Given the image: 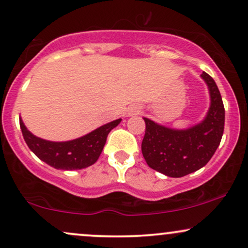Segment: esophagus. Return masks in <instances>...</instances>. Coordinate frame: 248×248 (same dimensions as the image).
I'll use <instances>...</instances> for the list:
<instances>
[{
    "mask_svg": "<svg viewBox=\"0 0 248 248\" xmlns=\"http://www.w3.org/2000/svg\"><path fill=\"white\" fill-rule=\"evenodd\" d=\"M139 112H140V109H139L138 107H133V108H131V109H129V111H127V115L129 116L138 115Z\"/></svg>",
    "mask_w": 248,
    "mask_h": 248,
    "instance_id": "obj_1",
    "label": "esophagus"
}]
</instances>
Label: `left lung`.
Returning <instances> with one entry per match:
<instances>
[{
  "label": "left lung",
  "instance_id": "left-lung-1",
  "mask_svg": "<svg viewBox=\"0 0 248 248\" xmlns=\"http://www.w3.org/2000/svg\"><path fill=\"white\" fill-rule=\"evenodd\" d=\"M210 93V108L205 118L188 129H172L145 118L141 152L147 165L168 177L180 178L202 169L220 144L225 124L221 94L212 77L200 75Z\"/></svg>",
  "mask_w": 248,
  "mask_h": 248
}]
</instances>
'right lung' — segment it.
<instances>
[{
  "instance_id": "add662e5",
  "label": "right lung",
  "mask_w": 248,
  "mask_h": 248,
  "mask_svg": "<svg viewBox=\"0 0 248 248\" xmlns=\"http://www.w3.org/2000/svg\"><path fill=\"white\" fill-rule=\"evenodd\" d=\"M122 119L102 125L88 135L68 141H51L32 135L19 118L22 135L27 145L38 158L57 170H80L91 166L101 155L108 135Z\"/></svg>"
}]
</instances>
